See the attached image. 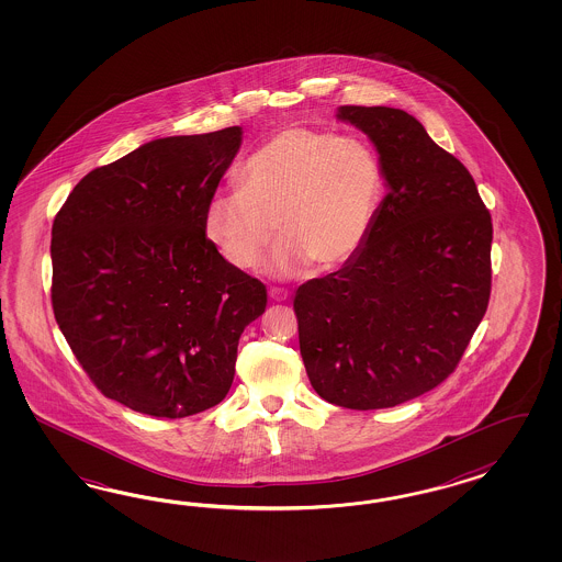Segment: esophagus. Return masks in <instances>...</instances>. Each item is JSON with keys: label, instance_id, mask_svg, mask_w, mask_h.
I'll return each mask as SVG.
<instances>
[{"label": "esophagus", "instance_id": "obj_1", "mask_svg": "<svg viewBox=\"0 0 562 562\" xmlns=\"http://www.w3.org/2000/svg\"><path fill=\"white\" fill-rule=\"evenodd\" d=\"M290 292L284 289H270V299L276 301V303H284V301H289Z\"/></svg>", "mask_w": 562, "mask_h": 562}]
</instances>
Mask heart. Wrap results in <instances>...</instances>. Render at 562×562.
Listing matches in <instances>:
<instances>
[{"instance_id":"b5f03b06","label":"heart","mask_w":562,"mask_h":562,"mask_svg":"<svg viewBox=\"0 0 562 562\" xmlns=\"http://www.w3.org/2000/svg\"><path fill=\"white\" fill-rule=\"evenodd\" d=\"M385 195V170L364 139L289 125L266 139L204 207V235L235 270H249L276 233L270 272L315 263L334 272L360 254Z\"/></svg>"}]
</instances>
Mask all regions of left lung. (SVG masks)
I'll use <instances>...</instances> for the list:
<instances>
[{
  "label": "left lung",
  "mask_w": 562,
  "mask_h": 562,
  "mask_svg": "<svg viewBox=\"0 0 562 562\" xmlns=\"http://www.w3.org/2000/svg\"><path fill=\"white\" fill-rule=\"evenodd\" d=\"M385 170L373 231L350 263L294 294L313 390L341 408H393L456 371L491 299V212L470 170L402 109H338Z\"/></svg>",
  "instance_id": "left-lung-1"
}]
</instances>
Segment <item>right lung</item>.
Returning a JSON list of instances; mask_svg holds the SVG:
<instances>
[{
	"label": "right lung",
	"mask_w": 562,
	"mask_h": 562,
	"mask_svg": "<svg viewBox=\"0 0 562 562\" xmlns=\"http://www.w3.org/2000/svg\"><path fill=\"white\" fill-rule=\"evenodd\" d=\"M240 127L153 139L90 170L52 231L53 313L97 390L156 418L221 404L266 286L205 238Z\"/></svg>",
	"instance_id": "obj_1"
}]
</instances>
